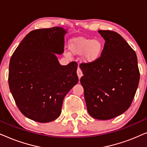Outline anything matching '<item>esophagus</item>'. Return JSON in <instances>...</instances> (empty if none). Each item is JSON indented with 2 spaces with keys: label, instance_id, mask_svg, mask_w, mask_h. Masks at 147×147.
<instances>
[{
  "label": "esophagus",
  "instance_id": "34e87169",
  "mask_svg": "<svg viewBox=\"0 0 147 147\" xmlns=\"http://www.w3.org/2000/svg\"><path fill=\"white\" fill-rule=\"evenodd\" d=\"M77 74H78V78H79V79H80V78H81L82 76H83V74H82V70L80 69V68H78Z\"/></svg>",
  "mask_w": 147,
  "mask_h": 147
}]
</instances>
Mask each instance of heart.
Here are the masks:
<instances>
[{"mask_svg":"<svg viewBox=\"0 0 147 147\" xmlns=\"http://www.w3.org/2000/svg\"><path fill=\"white\" fill-rule=\"evenodd\" d=\"M69 49L75 55L83 54V61L90 63L99 59L103 50V43L98 39L77 38L70 41Z\"/></svg>","mask_w":147,"mask_h":147,"instance_id":"b5f03b06","label":"heart"}]
</instances>
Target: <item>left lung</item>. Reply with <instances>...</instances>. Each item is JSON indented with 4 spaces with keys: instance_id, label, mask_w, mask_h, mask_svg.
Returning <instances> with one entry per match:
<instances>
[{
    "instance_id": "left-lung-1",
    "label": "left lung",
    "mask_w": 147,
    "mask_h": 147,
    "mask_svg": "<svg viewBox=\"0 0 147 147\" xmlns=\"http://www.w3.org/2000/svg\"><path fill=\"white\" fill-rule=\"evenodd\" d=\"M105 40L101 56L96 61L80 65L89 114L109 120L123 114L131 105L140 79L135 51L119 34L99 30Z\"/></svg>"
}]
</instances>
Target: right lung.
Here are the masks:
<instances>
[{
  "mask_svg": "<svg viewBox=\"0 0 147 147\" xmlns=\"http://www.w3.org/2000/svg\"><path fill=\"white\" fill-rule=\"evenodd\" d=\"M66 33L60 27L33 30L10 60V90L21 113L34 121L59 117L64 98L78 82L77 63L61 65L56 56L63 53Z\"/></svg>",
  "mask_w": 147,
  "mask_h": 147,
  "instance_id": "1",
  "label": "right lung"
}]
</instances>
